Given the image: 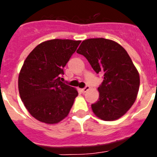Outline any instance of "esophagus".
<instances>
[{"instance_id": "1", "label": "esophagus", "mask_w": 157, "mask_h": 157, "mask_svg": "<svg viewBox=\"0 0 157 157\" xmlns=\"http://www.w3.org/2000/svg\"><path fill=\"white\" fill-rule=\"evenodd\" d=\"M90 87L89 86H86L85 88L82 89V92L83 94H84V93H86V91H88L89 90H90Z\"/></svg>"}]
</instances>
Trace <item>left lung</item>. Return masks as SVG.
Here are the masks:
<instances>
[{
	"label": "left lung",
	"mask_w": 157,
	"mask_h": 157,
	"mask_svg": "<svg viewBox=\"0 0 157 157\" xmlns=\"http://www.w3.org/2000/svg\"><path fill=\"white\" fill-rule=\"evenodd\" d=\"M77 52L96 73L104 74L99 99L91 105L94 113L105 121L120 119L134 103L140 86L139 74L127 52L116 41L100 37L84 40Z\"/></svg>",
	"instance_id": "8db88e82"
}]
</instances>
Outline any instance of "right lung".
I'll return each instance as SVG.
<instances>
[{"label":"right lung","mask_w":157,"mask_h":157,"mask_svg":"<svg viewBox=\"0 0 157 157\" xmlns=\"http://www.w3.org/2000/svg\"><path fill=\"white\" fill-rule=\"evenodd\" d=\"M80 42L48 40L37 45L25 59L18 80L19 95L30 114L38 121L55 124L68 115L78 94L62 82L60 76Z\"/></svg>","instance_id":"1"}]
</instances>
